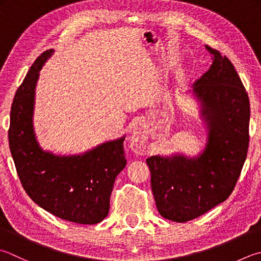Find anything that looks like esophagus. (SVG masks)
<instances>
[{"mask_svg": "<svg viewBox=\"0 0 261 261\" xmlns=\"http://www.w3.org/2000/svg\"><path fill=\"white\" fill-rule=\"evenodd\" d=\"M146 137H147V129L144 125H137L135 127L134 132H133L132 136V143L136 147L144 146L146 143Z\"/></svg>", "mask_w": 261, "mask_h": 261, "instance_id": "obj_1", "label": "esophagus"}]
</instances>
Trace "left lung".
<instances>
[{"label":"left lung","mask_w":261,"mask_h":261,"mask_svg":"<svg viewBox=\"0 0 261 261\" xmlns=\"http://www.w3.org/2000/svg\"><path fill=\"white\" fill-rule=\"evenodd\" d=\"M213 65L195 82L208 122L207 147L198 159L181 155L146 159L151 190L162 217L186 223L224 202L232 193L247 158L250 102L229 59L205 45Z\"/></svg>","instance_id":"1"}]
</instances>
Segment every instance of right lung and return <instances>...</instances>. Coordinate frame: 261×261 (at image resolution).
<instances>
[{
	"instance_id": "1",
	"label": "right lung",
	"mask_w": 261,
	"mask_h": 261,
	"mask_svg": "<svg viewBox=\"0 0 261 261\" xmlns=\"http://www.w3.org/2000/svg\"><path fill=\"white\" fill-rule=\"evenodd\" d=\"M53 50L39 56L14 94L9 145L26 193L44 210L77 224H97L109 214L110 195L125 168L124 137L77 156H58L38 146L33 130L38 71Z\"/></svg>"
}]
</instances>
